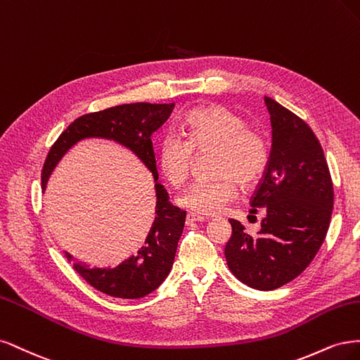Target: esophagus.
Masks as SVG:
<instances>
[{"instance_id":"obj_1","label":"esophagus","mask_w":360,"mask_h":360,"mask_svg":"<svg viewBox=\"0 0 360 360\" xmlns=\"http://www.w3.org/2000/svg\"><path fill=\"white\" fill-rule=\"evenodd\" d=\"M195 221H205V217L197 212H187V223H195Z\"/></svg>"}]
</instances>
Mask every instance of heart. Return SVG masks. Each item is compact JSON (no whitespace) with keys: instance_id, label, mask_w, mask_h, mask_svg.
Returning <instances> with one entry per match:
<instances>
[{"instance_id":"b5f03b06","label":"heart","mask_w":360,"mask_h":360,"mask_svg":"<svg viewBox=\"0 0 360 360\" xmlns=\"http://www.w3.org/2000/svg\"><path fill=\"white\" fill-rule=\"evenodd\" d=\"M182 135L166 133L158 145V165L172 185L188 178L194 150H214V179L195 181L178 202L206 215L223 212L236 199V184L243 190L257 185L268 170L271 145L262 131L251 129L239 113L217 104L190 110L182 121Z\"/></svg>"}]
</instances>
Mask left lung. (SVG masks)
I'll return each instance as SVG.
<instances>
[{"label":"left lung","instance_id":"8db88e82","mask_svg":"<svg viewBox=\"0 0 360 360\" xmlns=\"http://www.w3.org/2000/svg\"><path fill=\"white\" fill-rule=\"evenodd\" d=\"M272 149L268 170L251 197L266 217L257 236L230 219L224 248L229 269L257 290H275L302 274L326 238L333 207L328 161L309 125L271 97Z\"/></svg>","mask_w":360,"mask_h":360}]
</instances>
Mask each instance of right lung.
Listing matches in <instances>:
<instances>
[{
    "instance_id": "add662e5",
    "label": "right lung",
    "mask_w": 360,
    "mask_h": 360,
    "mask_svg": "<svg viewBox=\"0 0 360 360\" xmlns=\"http://www.w3.org/2000/svg\"><path fill=\"white\" fill-rule=\"evenodd\" d=\"M173 106V103H131L79 117L60 134L46 155L41 170L43 190L58 161L75 143L86 137L110 139L131 149L153 172L157 181L158 173L150 136L167 121ZM155 194L154 224L149 230L145 245L136 256L124 260L113 269H91L88 264L75 262L70 254L64 252L75 271L98 292L121 299H139L154 292L166 280L184 230L185 211L169 202L166 188L158 182L155 184Z\"/></svg>"
}]
</instances>
